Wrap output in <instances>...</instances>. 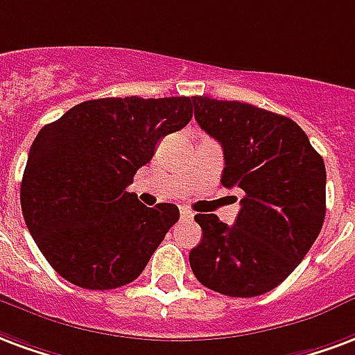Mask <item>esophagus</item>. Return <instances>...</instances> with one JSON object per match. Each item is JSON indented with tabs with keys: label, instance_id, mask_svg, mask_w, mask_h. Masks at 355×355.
<instances>
[{
	"label": "esophagus",
	"instance_id": "obj_1",
	"mask_svg": "<svg viewBox=\"0 0 355 355\" xmlns=\"http://www.w3.org/2000/svg\"><path fill=\"white\" fill-rule=\"evenodd\" d=\"M193 216H196V214H193L190 209H180V218H182V220H191Z\"/></svg>",
	"mask_w": 355,
	"mask_h": 355
}]
</instances>
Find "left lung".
Returning <instances> with one entry per match:
<instances>
[{"mask_svg":"<svg viewBox=\"0 0 355 355\" xmlns=\"http://www.w3.org/2000/svg\"><path fill=\"white\" fill-rule=\"evenodd\" d=\"M196 120L222 144V184L244 191L235 224L198 214L191 271L209 290L256 297L290 277L325 218V165L291 118L241 101L196 96Z\"/></svg>","mask_w":355,"mask_h":355,"instance_id":"1","label":"left lung"}]
</instances>
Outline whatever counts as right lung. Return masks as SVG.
<instances>
[{"mask_svg": "<svg viewBox=\"0 0 355 355\" xmlns=\"http://www.w3.org/2000/svg\"><path fill=\"white\" fill-rule=\"evenodd\" d=\"M190 97H103L39 131L20 184L26 225L52 269L84 290H114L143 272L180 212L128 191L156 144L191 120Z\"/></svg>", "mask_w": 355, "mask_h": 355, "instance_id": "1", "label": "right lung"}]
</instances>
